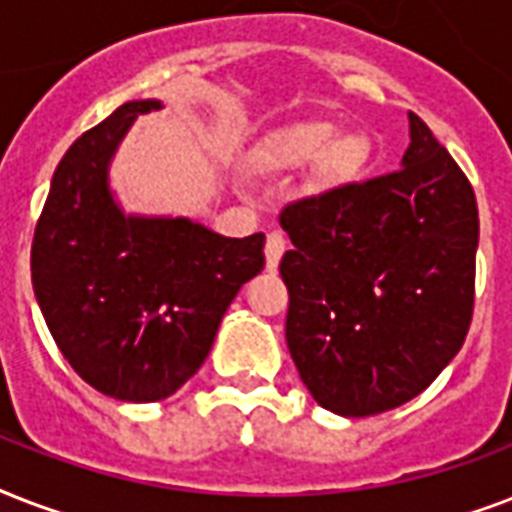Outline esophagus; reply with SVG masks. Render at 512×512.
<instances>
[{
    "instance_id": "1",
    "label": "esophagus",
    "mask_w": 512,
    "mask_h": 512,
    "mask_svg": "<svg viewBox=\"0 0 512 512\" xmlns=\"http://www.w3.org/2000/svg\"><path fill=\"white\" fill-rule=\"evenodd\" d=\"M284 249H287V241L281 233H268V239H265V265L276 271L281 263V255H284Z\"/></svg>"
}]
</instances>
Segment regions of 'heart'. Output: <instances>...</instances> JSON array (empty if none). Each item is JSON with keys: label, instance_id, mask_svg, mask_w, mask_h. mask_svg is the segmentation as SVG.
<instances>
[{"label": "heart", "instance_id": "heart-1", "mask_svg": "<svg viewBox=\"0 0 512 512\" xmlns=\"http://www.w3.org/2000/svg\"><path fill=\"white\" fill-rule=\"evenodd\" d=\"M374 146L364 132H342L329 119L284 124L257 140L249 164L260 172H295L311 167L324 188H348L372 170Z\"/></svg>", "mask_w": 512, "mask_h": 512}]
</instances>
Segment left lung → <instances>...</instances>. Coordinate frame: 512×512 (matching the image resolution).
Masks as SVG:
<instances>
[{
	"label": "left lung",
	"instance_id": "8db88e82",
	"mask_svg": "<svg viewBox=\"0 0 512 512\" xmlns=\"http://www.w3.org/2000/svg\"><path fill=\"white\" fill-rule=\"evenodd\" d=\"M287 345L316 404L369 417L412 401L460 353L476 287L473 185L409 111L401 170L289 204Z\"/></svg>",
	"mask_w": 512,
	"mask_h": 512
}]
</instances>
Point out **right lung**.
<instances>
[{"mask_svg":"<svg viewBox=\"0 0 512 512\" xmlns=\"http://www.w3.org/2000/svg\"><path fill=\"white\" fill-rule=\"evenodd\" d=\"M130 100L74 140L52 175L31 281L52 340L92 388L151 404L199 372L228 305L263 271V233L228 239L191 217L124 212L111 162L140 114Z\"/></svg>","mask_w":512,"mask_h":512,"instance_id":"right-lung-1","label":"right lung"}]
</instances>
